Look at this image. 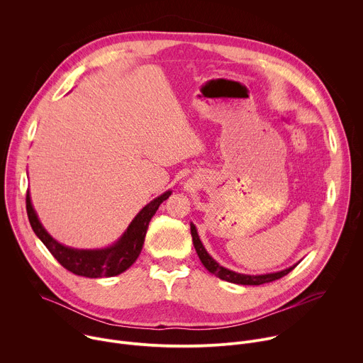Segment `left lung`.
Wrapping results in <instances>:
<instances>
[{
  "label": "left lung",
  "mask_w": 363,
  "mask_h": 363,
  "mask_svg": "<svg viewBox=\"0 0 363 363\" xmlns=\"http://www.w3.org/2000/svg\"><path fill=\"white\" fill-rule=\"evenodd\" d=\"M191 235H192V242H194V247H195V251L199 257L201 263L203 264V267L208 270L210 273L216 274L217 277H220L221 280H225V281H230V283H235V284H242V286H260V284H264V283H270V281H274V280H279L281 277H284L286 274H289L298 263L290 266L289 269H284V270H280V272H276V273H266V274H242V273H237V272H233L230 269H225L223 266H220L214 258L206 252L205 247L202 245L201 240H199V235H198V231H196V227L191 223Z\"/></svg>",
  "instance_id": "1"
}]
</instances>
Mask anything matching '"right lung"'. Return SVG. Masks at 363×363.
I'll return each mask as SVG.
<instances>
[{"label":"right lung","instance_id":"right-lung-1","mask_svg":"<svg viewBox=\"0 0 363 363\" xmlns=\"http://www.w3.org/2000/svg\"><path fill=\"white\" fill-rule=\"evenodd\" d=\"M172 191H167L162 195L157 196L136 214L132 220L126 231L121 235L118 241L105 248L96 250H80L67 247L59 242L56 238L51 237L48 231L43 227L34 206L31 202L30 191H27L26 205H27V216L31 224L33 231L41 240V242L53 254L56 260L69 272L89 277V279H100V277H113L125 270H128L139 257L145 235L147 231V225L150 218L157 213L160 205L169 198Z\"/></svg>","mask_w":363,"mask_h":363}]
</instances>
